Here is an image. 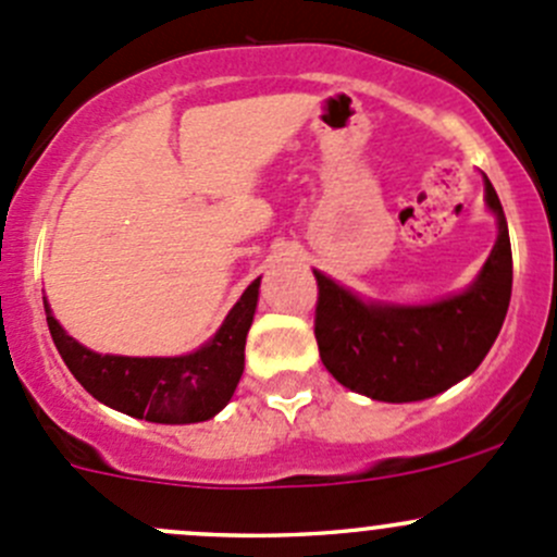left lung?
Instances as JSON below:
<instances>
[{"label": "left lung", "mask_w": 557, "mask_h": 557, "mask_svg": "<svg viewBox=\"0 0 557 557\" xmlns=\"http://www.w3.org/2000/svg\"><path fill=\"white\" fill-rule=\"evenodd\" d=\"M498 239L466 294L429 307L363 305L314 272V339L336 383L374 401H420L469 377L502 331L512 296V245L496 188L485 177Z\"/></svg>", "instance_id": "1"}]
</instances>
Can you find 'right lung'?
Listing matches in <instances>:
<instances>
[{
  "label": "right lung",
  "mask_w": 557,
  "mask_h": 557,
  "mask_svg": "<svg viewBox=\"0 0 557 557\" xmlns=\"http://www.w3.org/2000/svg\"><path fill=\"white\" fill-rule=\"evenodd\" d=\"M258 285H247L221 331L201 350L180 358L99 356L77 345L50 318L48 329L59 356L94 398L150 423H201L221 412L237 391L245 369V339L258 301Z\"/></svg>",
  "instance_id": "obj_1"
}]
</instances>
